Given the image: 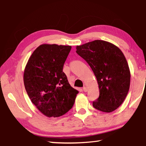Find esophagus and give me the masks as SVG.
<instances>
[{
	"label": "esophagus",
	"instance_id": "34e87169",
	"mask_svg": "<svg viewBox=\"0 0 146 146\" xmlns=\"http://www.w3.org/2000/svg\"><path fill=\"white\" fill-rule=\"evenodd\" d=\"M87 90H88V89H87V87H83V91L84 92H87Z\"/></svg>",
	"mask_w": 146,
	"mask_h": 146
}]
</instances>
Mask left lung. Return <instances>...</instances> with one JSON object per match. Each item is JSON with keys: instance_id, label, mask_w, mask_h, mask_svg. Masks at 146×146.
Returning a JSON list of instances; mask_svg holds the SVG:
<instances>
[{"instance_id": "obj_1", "label": "left lung", "mask_w": 146, "mask_h": 146, "mask_svg": "<svg viewBox=\"0 0 146 146\" xmlns=\"http://www.w3.org/2000/svg\"><path fill=\"white\" fill-rule=\"evenodd\" d=\"M76 49L91 68L98 84L100 96L92 106L104 112L114 111L126 98L130 86V71L123 53L103 40L88 42Z\"/></svg>"}]
</instances>
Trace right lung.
I'll list each match as a JSON object with an SVG mask.
<instances>
[{
  "mask_svg": "<svg viewBox=\"0 0 146 146\" xmlns=\"http://www.w3.org/2000/svg\"><path fill=\"white\" fill-rule=\"evenodd\" d=\"M71 46L43 44L34 50L23 73L27 94L36 108L48 117H58L74 105L77 90L63 72Z\"/></svg>",
  "mask_w": 146,
  "mask_h": 146,
  "instance_id": "add662e5",
  "label": "right lung"
}]
</instances>
